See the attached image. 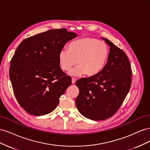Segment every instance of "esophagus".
<instances>
[{"label": "esophagus", "instance_id": "34e87169", "mask_svg": "<svg viewBox=\"0 0 150 150\" xmlns=\"http://www.w3.org/2000/svg\"><path fill=\"white\" fill-rule=\"evenodd\" d=\"M76 79L75 78H72V84H74L76 83Z\"/></svg>", "mask_w": 150, "mask_h": 150}]
</instances>
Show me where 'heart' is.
Returning a JSON list of instances; mask_svg holds the SVG:
<instances>
[{
    "mask_svg": "<svg viewBox=\"0 0 150 150\" xmlns=\"http://www.w3.org/2000/svg\"><path fill=\"white\" fill-rule=\"evenodd\" d=\"M109 57L110 49L105 42L96 38L84 37L71 42L69 49H61L58 59L61 69L64 71L78 64V66L69 71L70 75L79 76L85 74L93 77L103 71Z\"/></svg>",
    "mask_w": 150,
    "mask_h": 150,
    "instance_id": "b5f03b06",
    "label": "heart"
}]
</instances>
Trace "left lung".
I'll return each instance as SVG.
<instances>
[{"label":"left lung","instance_id":"1","mask_svg":"<svg viewBox=\"0 0 150 150\" xmlns=\"http://www.w3.org/2000/svg\"><path fill=\"white\" fill-rule=\"evenodd\" d=\"M110 46L106 65L98 74L81 78L76 82L79 93L77 108L88 119L101 121L109 118L119 110L131 84V67L125 52L106 38Z\"/></svg>","mask_w":150,"mask_h":150}]
</instances>
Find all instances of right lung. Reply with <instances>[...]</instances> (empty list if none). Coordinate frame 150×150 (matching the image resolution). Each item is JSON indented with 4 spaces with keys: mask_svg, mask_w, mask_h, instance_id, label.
<instances>
[{
    "mask_svg": "<svg viewBox=\"0 0 150 150\" xmlns=\"http://www.w3.org/2000/svg\"><path fill=\"white\" fill-rule=\"evenodd\" d=\"M77 37L65 28L51 29L24 39L11 61L9 76L17 102L34 116L52 112L71 84L59 64V52Z\"/></svg>",
    "mask_w": 150,
    "mask_h": 150,
    "instance_id": "right-lung-1",
    "label": "right lung"
}]
</instances>
